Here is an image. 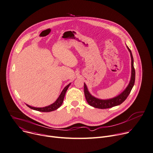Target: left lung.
<instances>
[{"instance_id":"left-lung-1","label":"left lung","mask_w":153,"mask_h":153,"mask_svg":"<svg viewBox=\"0 0 153 153\" xmlns=\"http://www.w3.org/2000/svg\"><path fill=\"white\" fill-rule=\"evenodd\" d=\"M127 48H128L129 51L130 52L131 57V66H132L131 78V80H130V82H129L128 86L127 87L126 90H125L123 93H121L118 96L115 97V98H114L112 99H110V100H102L96 98L94 96H91L90 94L89 91H88V89H87V87L85 84H84L85 97L87 102L91 106L94 107L95 108H101V109L111 108L112 107L121 104L128 98V96L130 94L131 91L134 85L135 79V69L134 67V59H133V56H132L131 51L128 46H127Z\"/></svg>"}]
</instances>
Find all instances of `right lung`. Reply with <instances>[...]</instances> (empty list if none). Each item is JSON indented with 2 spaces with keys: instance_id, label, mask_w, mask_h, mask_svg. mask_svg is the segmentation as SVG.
<instances>
[{
  "instance_id": "right-lung-1",
  "label": "right lung",
  "mask_w": 153,
  "mask_h": 153,
  "mask_svg": "<svg viewBox=\"0 0 153 153\" xmlns=\"http://www.w3.org/2000/svg\"><path fill=\"white\" fill-rule=\"evenodd\" d=\"M69 85H70V84H68L67 86H66L64 88V89L62 91L60 95L59 96V98L56 100V101H55L54 103H53L52 104H51L50 105H48V106L45 107H42V108H41H41L33 107H31L29 105H27L28 106L29 108H30L33 110L39 111V112H51V111H53L55 110H56L62 105V104L63 103V100H64V98H65V93H66V91H67Z\"/></svg>"
}]
</instances>
